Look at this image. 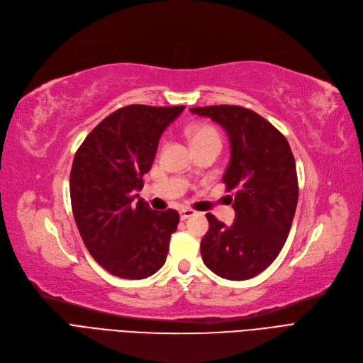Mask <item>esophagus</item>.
Here are the masks:
<instances>
[{
    "mask_svg": "<svg viewBox=\"0 0 363 363\" xmlns=\"http://www.w3.org/2000/svg\"><path fill=\"white\" fill-rule=\"evenodd\" d=\"M192 216H195V211L192 208H182L180 210V218L182 220H186V218L192 217Z\"/></svg>",
    "mask_w": 363,
    "mask_h": 363,
    "instance_id": "34e87169",
    "label": "esophagus"
}]
</instances>
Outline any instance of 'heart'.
Instances as JSON below:
<instances>
[{
	"mask_svg": "<svg viewBox=\"0 0 363 363\" xmlns=\"http://www.w3.org/2000/svg\"><path fill=\"white\" fill-rule=\"evenodd\" d=\"M189 134H191V139H192L194 145H198V143H202L206 140H213V139L220 140L218 133L211 125H205V124L192 127L191 131H189Z\"/></svg>",
	"mask_w": 363,
	"mask_h": 363,
	"instance_id": "1",
	"label": "heart"
}]
</instances>
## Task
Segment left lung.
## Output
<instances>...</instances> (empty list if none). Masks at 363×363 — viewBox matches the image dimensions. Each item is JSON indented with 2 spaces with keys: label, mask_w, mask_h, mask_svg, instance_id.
I'll use <instances>...</instances> for the list:
<instances>
[{
  "label": "left lung",
  "mask_w": 363,
  "mask_h": 363,
  "mask_svg": "<svg viewBox=\"0 0 363 363\" xmlns=\"http://www.w3.org/2000/svg\"><path fill=\"white\" fill-rule=\"evenodd\" d=\"M191 112L226 130L230 162L223 183L228 192L235 191L230 226L206 214L210 229L201 240L202 260L220 278L251 279L278 257L294 220L298 201L294 155L285 135L251 109L220 105Z\"/></svg>",
  "instance_id": "1"
}]
</instances>
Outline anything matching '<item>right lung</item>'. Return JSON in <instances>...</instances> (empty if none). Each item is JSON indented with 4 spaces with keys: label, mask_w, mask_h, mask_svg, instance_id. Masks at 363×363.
Masks as SVG:
<instances>
[{
    "label": "right lung",
    "mask_w": 363,
    "mask_h": 363,
    "mask_svg": "<svg viewBox=\"0 0 363 363\" xmlns=\"http://www.w3.org/2000/svg\"><path fill=\"white\" fill-rule=\"evenodd\" d=\"M184 106L130 105L106 116L75 153L72 213L94 260L123 279H145L165 263L176 210L155 211L139 198L164 130Z\"/></svg>",
    "instance_id": "obj_1"
}]
</instances>
